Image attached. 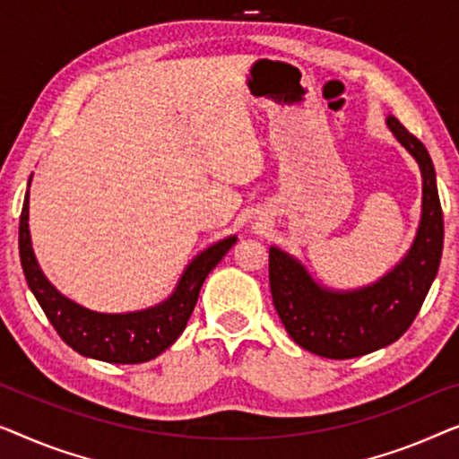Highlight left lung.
Wrapping results in <instances>:
<instances>
[{
  "label": "left lung",
  "instance_id": "obj_1",
  "mask_svg": "<svg viewBox=\"0 0 459 459\" xmlns=\"http://www.w3.org/2000/svg\"><path fill=\"white\" fill-rule=\"evenodd\" d=\"M422 172V216L416 238L402 262L372 285L333 291L279 247H270V291L279 318L297 345L331 359L366 356L391 345L408 331L435 281L443 254V210L437 174L422 145L395 116L386 118Z\"/></svg>",
  "mask_w": 459,
  "mask_h": 459
}]
</instances>
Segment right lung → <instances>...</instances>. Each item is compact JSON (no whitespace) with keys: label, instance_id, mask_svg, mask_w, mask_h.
Masks as SVG:
<instances>
[{"label":"right lung","instance_id":"obj_1","mask_svg":"<svg viewBox=\"0 0 459 459\" xmlns=\"http://www.w3.org/2000/svg\"><path fill=\"white\" fill-rule=\"evenodd\" d=\"M237 237H227L202 251L185 268L172 295L158 306L128 314H100L64 297L39 268L29 232V191L24 195L18 249L24 279L39 306L66 345L81 356L109 364H141L158 358L185 331L205 276L227 255Z\"/></svg>","mask_w":459,"mask_h":459}]
</instances>
